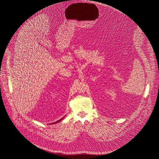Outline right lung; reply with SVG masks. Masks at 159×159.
Wrapping results in <instances>:
<instances>
[{
    "mask_svg": "<svg viewBox=\"0 0 159 159\" xmlns=\"http://www.w3.org/2000/svg\"><path fill=\"white\" fill-rule=\"evenodd\" d=\"M62 119H60V120H58V121H57V122H55V123H57V122H59V121H61V120H62Z\"/></svg>",
    "mask_w": 159,
    "mask_h": 159,
    "instance_id": "add662e5",
    "label": "right lung"
}]
</instances>
